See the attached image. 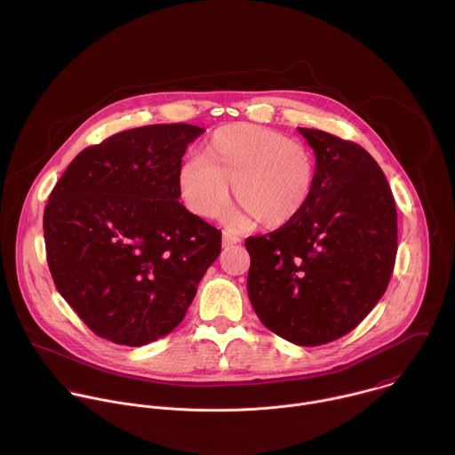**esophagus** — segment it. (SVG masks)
<instances>
[{"label": "esophagus", "instance_id": "1", "mask_svg": "<svg viewBox=\"0 0 455 455\" xmlns=\"http://www.w3.org/2000/svg\"><path fill=\"white\" fill-rule=\"evenodd\" d=\"M240 242H242L240 236H236V235H233V233H228V231L222 233V245H224V247H233V245H236V243H240Z\"/></svg>", "mask_w": 455, "mask_h": 455}]
</instances>
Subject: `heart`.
Instances as JSON below:
<instances>
[{"instance_id": "1", "label": "heart", "mask_w": 455, "mask_h": 455, "mask_svg": "<svg viewBox=\"0 0 455 455\" xmlns=\"http://www.w3.org/2000/svg\"><path fill=\"white\" fill-rule=\"evenodd\" d=\"M312 150L278 131L231 124L215 131L177 172L179 196L197 217L220 219L229 204V184L242 204L235 224L258 219L264 228H282L307 208L315 188Z\"/></svg>"}]
</instances>
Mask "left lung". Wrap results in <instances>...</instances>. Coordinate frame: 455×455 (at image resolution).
I'll list each match as a JSON object with an SVG mask.
<instances>
[{"instance_id": "left-lung-1", "label": "left lung", "mask_w": 455, "mask_h": 455, "mask_svg": "<svg viewBox=\"0 0 455 455\" xmlns=\"http://www.w3.org/2000/svg\"><path fill=\"white\" fill-rule=\"evenodd\" d=\"M298 131L315 152L314 195L291 224L245 240L247 291L269 331L315 347L350 332L384 296L397 212L384 172L361 145Z\"/></svg>"}]
</instances>
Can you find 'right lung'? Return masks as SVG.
I'll use <instances>...</instances> for the list:
<instances>
[{
  "label": "right lung",
  "mask_w": 455,
  "mask_h": 455,
  "mask_svg": "<svg viewBox=\"0 0 455 455\" xmlns=\"http://www.w3.org/2000/svg\"><path fill=\"white\" fill-rule=\"evenodd\" d=\"M204 130L154 124L82 150L44 212L47 262L100 338L141 347L186 317L220 231L179 203L177 172Z\"/></svg>",
  "instance_id": "1"
}]
</instances>
